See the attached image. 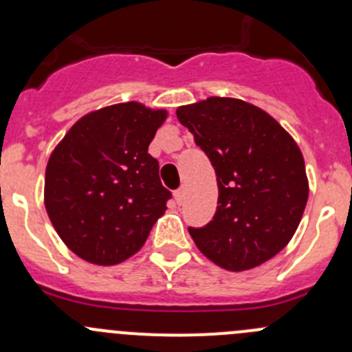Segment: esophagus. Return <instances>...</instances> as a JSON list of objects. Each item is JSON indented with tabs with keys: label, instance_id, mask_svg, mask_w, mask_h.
<instances>
[{
	"label": "esophagus",
	"instance_id": "1",
	"mask_svg": "<svg viewBox=\"0 0 352 352\" xmlns=\"http://www.w3.org/2000/svg\"><path fill=\"white\" fill-rule=\"evenodd\" d=\"M173 196H175L177 204L182 206L184 201H186V189H184V187H180V189L175 190V194H173Z\"/></svg>",
	"mask_w": 352,
	"mask_h": 352
}]
</instances>
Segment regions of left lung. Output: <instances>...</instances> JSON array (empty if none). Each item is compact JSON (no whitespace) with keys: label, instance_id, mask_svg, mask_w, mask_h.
<instances>
[{"label":"left lung","instance_id":"1","mask_svg":"<svg viewBox=\"0 0 352 352\" xmlns=\"http://www.w3.org/2000/svg\"><path fill=\"white\" fill-rule=\"evenodd\" d=\"M177 117L218 180L214 218L189 228L194 243L226 271L267 262L293 239L310 192L296 141L265 110L240 98L209 97L179 107Z\"/></svg>","mask_w":352,"mask_h":352}]
</instances>
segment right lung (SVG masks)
<instances>
[{"label":"right lung","mask_w":352,"mask_h":352,"mask_svg":"<svg viewBox=\"0 0 352 352\" xmlns=\"http://www.w3.org/2000/svg\"><path fill=\"white\" fill-rule=\"evenodd\" d=\"M165 109L124 102L73 124L45 168L44 204L71 252L97 265L136 254L166 209L170 190L148 153Z\"/></svg>","instance_id":"1"}]
</instances>
